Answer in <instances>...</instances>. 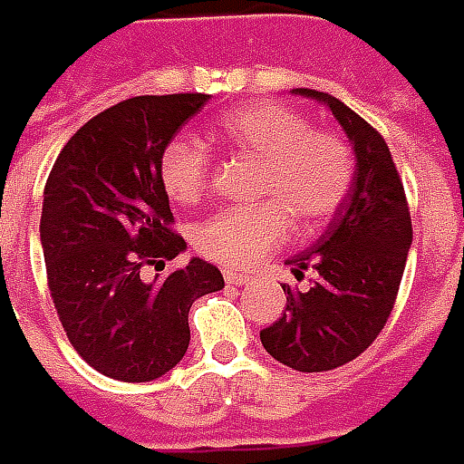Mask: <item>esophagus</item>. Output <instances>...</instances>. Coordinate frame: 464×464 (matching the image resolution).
I'll return each instance as SVG.
<instances>
[{
  "instance_id": "obj_1",
  "label": "esophagus",
  "mask_w": 464,
  "mask_h": 464,
  "mask_svg": "<svg viewBox=\"0 0 464 464\" xmlns=\"http://www.w3.org/2000/svg\"><path fill=\"white\" fill-rule=\"evenodd\" d=\"M249 275H239V272H232V269H227L225 272V282L227 285H247Z\"/></svg>"
}]
</instances>
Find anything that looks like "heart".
<instances>
[{"mask_svg":"<svg viewBox=\"0 0 464 464\" xmlns=\"http://www.w3.org/2000/svg\"><path fill=\"white\" fill-rule=\"evenodd\" d=\"M229 154L259 162L255 205L225 207L195 227V247L225 267H249L290 237L312 232L350 192L354 157L340 134L310 130L300 111L262 102L227 111L212 130ZM209 154L192 137H174L160 157V182L174 205H197L209 185Z\"/></svg>","mask_w":464,"mask_h":464,"instance_id":"heart-1","label":"heart"}]
</instances>
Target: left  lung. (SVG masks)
Listing matches in <instances>:
<instances>
[{
    "label": "left lung",
    "instance_id": "left-lung-1",
    "mask_svg": "<svg viewBox=\"0 0 464 464\" xmlns=\"http://www.w3.org/2000/svg\"><path fill=\"white\" fill-rule=\"evenodd\" d=\"M292 92L334 114L353 144L354 174L324 235L287 259L297 277L312 267L317 279L307 292L287 285V312L259 332V340L277 362L300 372H324L353 362L382 332L405 272L412 222L382 134L332 94Z\"/></svg>",
    "mask_w": 464,
    "mask_h": 464
}]
</instances>
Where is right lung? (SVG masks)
<instances>
[{
    "label": "right lung",
    "mask_w": 464,
    "mask_h": 464,
    "mask_svg": "<svg viewBox=\"0 0 464 464\" xmlns=\"http://www.w3.org/2000/svg\"><path fill=\"white\" fill-rule=\"evenodd\" d=\"M209 94H144L92 117L49 172L39 237L47 285L72 347L97 372L150 382L189 347V307L225 287L222 272L192 257L144 279L187 249L172 232L160 157Z\"/></svg>",
    "instance_id": "1"
}]
</instances>
